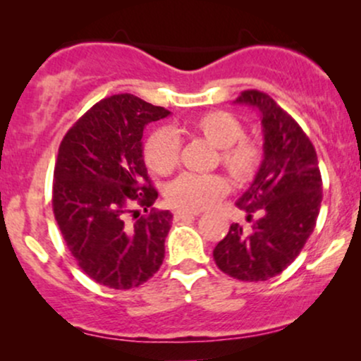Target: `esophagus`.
I'll use <instances>...</instances> for the list:
<instances>
[{
  "mask_svg": "<svg viewBox=\"0 0 361 361\" xmlns=\"http://www.w3.org/2000/svg\"><path fill=\"white\" fill-rule=\"evenodd\" d=\"M200 214V210H186V209H180L175 212L176 219H185V217H193V215Z\"/></svg>",
  "mask_w": 361,
  "mask_h": 361,
  "instance_id": "34e87169",
  "label": "esophagus"
}]
</instances>
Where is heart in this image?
<instances>
[{
  "mask_svg": "<svg viewBox=\"0 0 361 361\" xmlns=\"http://www.w3.org/2000/svg\"><path fill=\"white\" fill-rule=\"evenodd\" d=\"M176 134L202 137L217 147L215 161L227 169L239 183L250 181L258 173L263 161V151L252 139L243 137L244 126L233 114L222 110L205 111L190 122L173 128ZM180 159V142L168 128H157L144 142V161L152 173L161 176L171 175ZM229 190L222 175H193L185 173L168 188V198L173 205L186 210H200L210 207Z\"/></svg>",
  "mask_w": 361,
  "mask_h": 361,
  "instance_id": "heart-1",
  "label": "heart"
}]
</instances>
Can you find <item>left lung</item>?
I'll return each mask as SVG.
<instances>
[{
  "label": "left lung",
  "instance_id": "8db88e82",
  "mask_svg": "<svg viewBox=\"0 0 361 361\" xmlns=\"http://www.w3.org/2000/svg\"><path fill=\"white\" fill-rule=\"evenodd\" d=\"M235 103L250 105L261 115L263 163L235 202L247 221L252 214L259 219L247 231L233 224L215 246L214 259L233 279L264 281L280 275L312 234L322 202V178L312 142L273 98L247 90Z\"/></svg>",
  "mask_w": 361,
  "mask_h": 361
}]
</instances>
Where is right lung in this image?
I'll list each match as a JSON object with an SVG mask.
<instances>
[{"mask_svg": "<svg viewBox=\"0 0 361 361\" xmlns=\"http://www.w3.org/2000/svg\"><path fill=\"white\" fill-rule=\"evenodd\" d=\"M169 114L130 93L114 94L91 106L59 146L54 217L81 270L109 288L139 287L163 264L173 214L148 209L157 192L144 163L142 134ZM137 206L148 215L139 216Z\"/></svg>", "mask_w": 361, "mask_h": 361, "instance_id": "obj_1", "label": "right lung"}]
</instances>
